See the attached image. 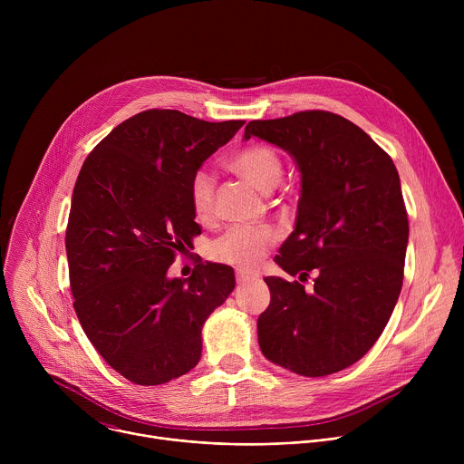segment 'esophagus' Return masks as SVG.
Listing matches in <instances>:
<instances>
[{"label": "esophagus", "instance_id": "34e87169", "mask_svg": "<svg viewBox=\"0 0 464 464\" xmlns=\"http://www.w3.org/2000/svg\"><path fill=\"white\" fill-rule=\"evenodd\" d=\"M253 279H256L255 274H249V272H244V270H238V272H237V283H238V285H244V283L253 281Z\"/></svg>", "mask_w": 464, "mask_h": 464}]
</instances>
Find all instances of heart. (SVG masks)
Instances as JSON below:
<instances>
[{
	"label": "heart",
	"instance_id": "heart-1",
	"mask_svg": "<svg viewBox=\"0 0 464 464\" xmlns=\"http://www.w3.org/2000/svg\"><path fill=\"white\" fill-rule=\"evenodd\" d=\"M227 167L262 192L276 188L283 176L279 154L266 145H249L227 160ZM190 208L198 220H209L215 211V178L198 170L188 188ZM274 233L258 226H237L227 229L213 244V256L237 268H255L274 244Z\"/></svg>",
	"mask_w": 464,
	"mask_h": 464
}]
</instances>
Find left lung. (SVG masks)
<instances>
[{"label": "left lung", "instance_id": "1", "mask_svg": "<svg viewBox=\"0 0 464 464\" xmlns=\"http://www.w3.org/2000/svg\"><path fill=\"white\" fill-rule=\"evenodd\" d=\"M249 138L286 150L301 172L295 229L276 262L299 280L316 272L310 291L264 279L260 351L301 376L338 372L374 345L402 290L410 226L399 172L360 126L323 110L251 121Z\"/></svg>", "mask_w": 464, "mask_h": 464}]
</instances>
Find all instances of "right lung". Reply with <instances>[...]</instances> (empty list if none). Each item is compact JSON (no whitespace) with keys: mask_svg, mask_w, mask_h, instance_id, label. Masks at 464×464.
Returning a JSON list of instances; mask_svg holds the SVG:
<instances>
[{"mask_svg":"<svg viewBox=\"0 0 464 464\" xmlns=\"http://www.w3.org/2000/svg\"><path fill=\"white\" fill-rule=\"evenodd\" d=\"M244 121L178 110L126 119L86 158L65 229L73 306L92 345L126 380L160 385L202 356V326L235 288L233 268L200 262L170 279L176 251L202 229L188 188Z\"/></svg>","mask_w":464,"mask_h":464,"instance_id":"add662e5","label":"right lung"}]
</instances>
